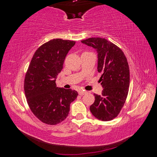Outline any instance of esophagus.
<instances>
[{"instance_id":"1","label":"esophagus","mask_w":157,"mask_h":157,"mask_svg":"<svg viewBox=\"0 0 157 157\" xmlns=\"http://www.w3.org/2000/svg\"><path fill=\"white\" fill-rule=\"evenodd\" d=\"M78 93H79V95H84L85 94H86V91H84V90H79Z\"/></svg>"}]
</instances>
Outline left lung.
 <instances>
[{
	"label": "left lung",
	"instance_id": "8db88e82",
	"mask_svg": "<svg viewBox=\"0 0 157 157\" xmlns=\"http://www.w3.org/2000/svg\"><path fill=\"white\" fill-rule=\"evenodd\" d=\"M82 44L94 48L98 52V71L102 73L99 82L103 87L102 95L94 94L95 102L90 111L102 121L113 120L125 102L129 86V68L122 50L100 37L82 40Z\"/></svg>",
	"mask_w": 157,
	"mask_h": 157
}]
</instances>
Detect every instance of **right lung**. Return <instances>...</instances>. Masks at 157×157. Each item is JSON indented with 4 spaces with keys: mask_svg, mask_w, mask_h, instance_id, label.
<instances>
[{
    "mask_svg": "<svg viewBox=\"0 0 157 157\" xmlns=\"http://www.w3.org/2000/svg\"><path fill=\"white\" fill-rule=\"evenodd\" d=\"M75 41L54 39L34 52L26 73L24 91L32 112L47 124L65 120L70 104L78 97L75 90L59 88L56 78L63 68L66 55Z\"/></svg>",
    "mask_w": 157,
    "mask_h": 157,
    "instance_id": "1",
    "label": "right lung"
}]
</instances>
